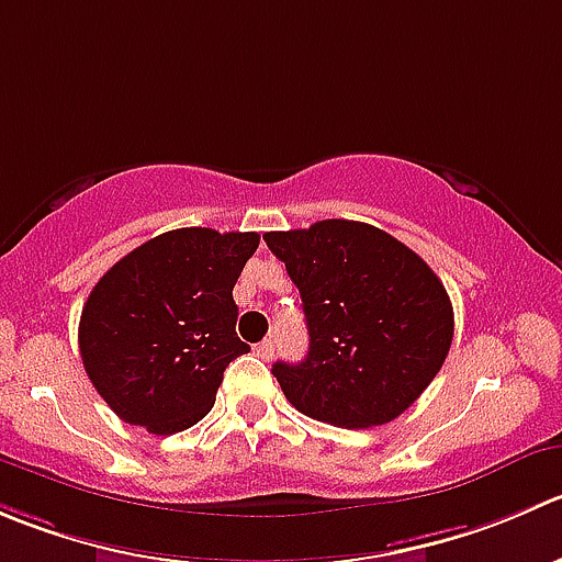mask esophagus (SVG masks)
I'll use <instances>...</instances> for the list:
<instances>
[{"label": "esophagus", "mask_w": 562, "mask_h": 562, "mask_svg": "<svg viewBox=\"0 0 562 562\" xmlns=\"http://www.w3.org/2000/svg\"><path fill=\"white\" fill-rule=\"evenodd\" d=\"M255 353H258L260 359H271L274 357V340H263V342H258V346H255Z\"/></svg>", "instance_id": "1"}]
</instances>
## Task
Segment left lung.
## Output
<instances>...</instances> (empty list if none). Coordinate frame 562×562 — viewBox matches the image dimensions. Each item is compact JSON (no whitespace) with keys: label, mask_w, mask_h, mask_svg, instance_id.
Returning a JSON list of instances; mask_svg holds the SVG:
<instances>
[{"label":"left lung","mask_w":562,"mask_h":562,"mask_svg":"<svg viewBox=\"0 0 562 562\" xmlns=\"http://www.w3.org/2000/svg\"><path fill=\"white\" fill-rule=\"evenodd\" d=\"M302 293L310 351L271 373L307 417L337 428L384 426L442 368L453 304L431 266L364 222L324 220L266 233Z\"/></svg>","instance_id":"1"}]
</instances>
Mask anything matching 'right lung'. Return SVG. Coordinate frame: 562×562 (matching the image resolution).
Segmentation results:
<instances>
[{
    "label": "right lung",
    "instance_id": "add662e5",
    "mask_svg": "<svg viewBox=\"0 0 562 562\" xmlns=\"http://www.w3.org/2000/svg\"><path fill=\"white\" fill-rule=\"evenodd\" d=\"M258 233L181 227L125 255L81 307L79 351L98 395L131 426L178 434L211 412L238 340L233 285Z\"/></svg>",
    "mask_w": 562,
    "mask_h": 562
}]
</instances>
